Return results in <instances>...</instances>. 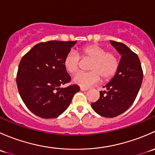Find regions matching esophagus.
Listing matches in <instances>:
<instances>
[{
	"label": "esophagus",
	"mask_w": 155,
	"mask_h": 155,
	"mask_svg": "<svg viewBox=\"0 0 155 155\" xmlns=\"http://www.w3.org/2000/svg\"><path fill=\"white\" fill-rule=\"evenodd\" d=\"M80 90L82 91H86L88 90V88H87V87H80Z\"/></svg>",
	"instance_id": "34e87169"
}]
</instances>
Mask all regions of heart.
I'll list each match as a JSON object with an SVG mask.
<instances>
[{
    "label": "heart",
    "mask_w": 155,
    "mask_h": 155,
    "mask_svg": "<svg viewBox=\"0 0 155 155\" xmlns=\"http://www.w3.org/2000/svg\"><path fill=\"white\" fill-rule=\"evenodd\" d=\"M80 57L83 60H91L88 69L90 72H79L73 77V82L82 87H89L101 80L112 79L117 73L119 61L115 54L107 51L102 46L91 44L80 49ZM80 57L75 52H70L65 56L64 66L70 74L76 73L80 66Z\"/></svg>",
    "instance_id": "heart-1"
}]
</instances>
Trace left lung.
<instances>
[{
	"label": "left lung",
	"mask_w": 155,
	"mask_h": 155,
	"mask_svg": "<svg viewBox=\"0 0 155 155\" xmlns=\"http://www.w3.org/2000/svg\"><path fill=\"white\" fill-rule=\"evenodd\" d=\"M121 54L119 67L112 79L100 91V99L92 103V109L100 115L113 118L121 115L135 101L142 82L143 73L140 58L124 43L110 40Z\"/></svg>",
	"instance_id": "left-lung-1"
}]
</instances>
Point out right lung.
Masks as SVG:
<instances>
[{
	"label": "right lung",
	"instance_id": "1",
	"mask_svg": "<svg viewBox=\"0 0 155 155\" xmlns=\"http://www.w3.org/2000/svg\"><path fill=\"white\" fill-rule=\"evenodd\" d=\"M76 41H51L35 45L18 65L16 83L23 102L43 118L63 113L79 91L77 85L61 87L70 81L64 60Z\"/></svg>",
	"mask_w": 155,
	"mask_h": 155
}]
</instances>
